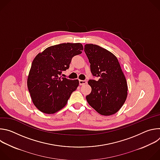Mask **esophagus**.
I'll return each mask as SVG.
<instances>
[{
	"label": "esophagus",
	"mask_w": 160,
	"mask_h": 160,
	"mask_svg": "<svg viewBox=\"0 0 160 160\" xmlns=\"http://www.w3.org/2000/svg\"><path fill=\"white\" fill-rule=\"evenodd\" d=\"M87 80H79V84L80 85H85V83H87Z\"/></svg>",
	"instance_id": "obj_1"
}]
</instances>
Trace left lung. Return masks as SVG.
<instances>
[{"mask_svg": "<svg viewBox=\"0 0 160 160\" xmlns=\"http://www.w3.org/2000/svg\"><path fill=\"white\" fill-rule=\"evenodd\" d=\"M84 51L90 64V71L96 81L89 80L92 88L86 96L89 105L102 115L116 113L127 97V83L117 57L108 50L94 44H86Z\"/></svg>", "mask_w": 160, "mask_h": 160, "instance_id": "8db88e82", "label": "left lung"}]
</instances>
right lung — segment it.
<instances>
[{"label":"right lung","mask_w":160,"mask_h":160,"mask_svg":"<svg viewBox=\"0 0 160 160\" xmlns=\"http://www.w3.org/2000/svg\"><path fill=\"white\" fill-rule=\"evenodd\" d=\"M83 49L80 43H60L48 48L34 58L27 86L32 100L38 110L53 114L66 106L79 81L60 76L69 68L73 57L80 54Z\"/></svg>","instance_id":"obj_1"}]
</instances>
